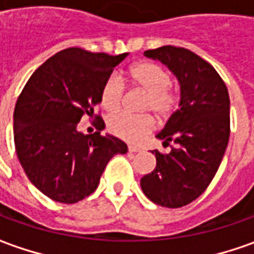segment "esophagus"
<instances>
[{"mask_svg": "<svg viewBox=\"0 0 254 254\" xmlns=\"http://www.w3.org/2000/svg\"><path fill=\"white\" fill-rule=\"evenodd\" d=\"M127 150H129L130 153H136V152H139V150H140V148H138V146H132V145H129V146H127Z\"/></svg>", "mask_w": 254, "mask_h": 254, "instance_id": "esophagus-1", "label": "esophagus"}]
</instances>
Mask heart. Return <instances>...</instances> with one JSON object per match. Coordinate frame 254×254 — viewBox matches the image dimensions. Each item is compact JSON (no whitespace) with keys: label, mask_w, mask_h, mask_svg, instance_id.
Listing matches in <instances>:
<instances>
[{"label":"heart","mask_w":254,"mask_h":254,"mask_svg":"<svg viewBox=\"0 0 254 254\" xmlns=\"http://www.w3.org/2000/svg\"><path fill=\"white\" fill-rule=\"evenodd\" d=\"M127 78L148 98L143 104L145 112H152L160 121H166L175 112L179 96L171 88V73L155 62H138L127 71ZM125 96V85L116 75H111L101 89V105L109 112L118 111ZM155 121L150 115L132 116L129 114H116L108 119V130L127 142H138L150 133Z\"/></svg>","instance_id":"obj_1"}]
</instances>
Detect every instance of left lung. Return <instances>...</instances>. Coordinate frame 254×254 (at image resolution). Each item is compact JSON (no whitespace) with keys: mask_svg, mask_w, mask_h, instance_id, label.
Returning <instances> with one entry per match:
<instances>
[{"mask_svg":"<svg viewBox=\"0 0 254 254\" xmlns=\"http://www.w3.org/2000/svg\"><path fill=\"white\" fill-rule=\"evenodd\" d=\"M145 55L176 75L181 104L156 135L171 152L152 150L156 168L140 179V188L153 203L182 207L206 190L223 159L230 136L229 92L215 68L192 51L166 45Z\"/></svg>","mask_w":254,"mask_h":254,"instance_id":"1","label":"left lung"}]
</instances>
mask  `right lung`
I'll use <instances>...</instances> for the list:
<instances>
[{
	"mask_svg": "<svg viewBox=\"0 0 254 254\" xmlns=\"http://www.w3.org/2000/svg\"><path fill=\"white\" fill-rule=\"evenodd\" d=\"M127 54L108 55L66 48L31 75L14 111L17 156L31 183L61 203H76L99 185L106 163L127 153L121 139L101 135L105 124L94 115L101 89ZM83 115L95 116L97 132L83 135L76 129Z\"/></svg>",
	"mask_w": 254,
	"mask_h": 254,
	"instance_id": "1",
	"label": "right lung"
}]
</instances>
